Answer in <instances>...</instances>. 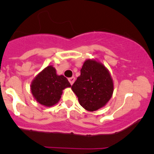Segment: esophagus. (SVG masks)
<instances>
[{"label": "esophagus", "instance_id": "obj_1", "mask_svg": "<svg viewBox=\"0 0 154 154\" xmlns=\"http://www.w3.org/2000/svg\"><path fill=\"white\" fill-rule=\"evenodd\" d=\"M69 81L70 84L72 85L74 82H75V77H70V78H69Z\"/></svg>", "mask_w": 154, "mask_h": 154}]
</instances>
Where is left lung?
<instances>
[{
	"instance_id": "obj_1",
	"label": "left lung",
	"mask_w": 154,
	"mask_h": 154,
	"mask_svg": "<svg viewBox=\"0 0 154 154\" xmlns=\"http://www.w3.org/2000/svg\"><path fill=\"white\" fill-rule=\"evenodd\" d=\"M80 72L72 86L79 104L88 111L105 106L114 92V82L106 67L95 59H87Z\"/></svg>"
}]
</instances>
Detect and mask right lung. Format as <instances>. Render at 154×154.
I'll use <instances>...</instances> for the list:
<instances>
[{"instance_id":"1","label":"right lung","mask_w":154,"mask_h":154,"mask_svg":"<svg viewBox=\"0 0 154 154\" xmlns=\"http://www.w3.org/2000/svg\"><path fill=\"white\" fill-rule=\"evenodd\" d=\"M71 85L63 75H58L53 66H48L42 70L31 83L33 97L39 103L51 107L59 101L63 91Z\"/></svg>"}]
</instances>
